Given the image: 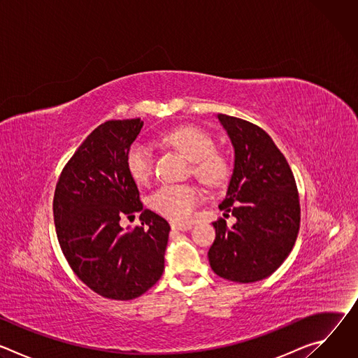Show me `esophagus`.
Returning a JSON list of instances; mask_svg holds the SVG:
<instances>
[{"mask_svg": "<svg viewBox=\"0 0 358 358\" xmlns=\"http://www.w3.org/2000/svg\"><path fill=\"white\" fill-rule=\"evenodd\" d=\"M171 228L174 231H189L192 228V224H182V225L181 224H173Z\"/></svg>", "mask_w": 358, "mask_h": 358, "instance_id": "obj_1", "label": "esophagus"}]
</instances>
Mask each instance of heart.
Instances as JSON below:
<instances>
[{
  "mask_svg": "<svg viewBox=\"0 0 358 358\" xmlns=\"http://www.w3.org/2000/svg\"><path fill=\"white\" fill-rule=\"evenodd\" d=\"M163 141L180 150L192 163V174L210 187L222 185L229 177L227 159L218 155L208 133L195 126H181L167 131ZM127 169L137 182H147L152 174V157L144 144H134L127 155ZM201 201V192L188 184L162 185L151 196V208L162 217L176 222H189Z\"/></svg>",
  "mask_w": 358,
  "mask_h": 358,
  "instance_id": "obj_1",
  "label": "heart"
}]
</instances>
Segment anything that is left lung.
<instances>
[{"label": "left lung", "mask_w": 358, "mask_h": 358, "mask_svg": "<svg viewBox=\"0 0 358 358\" xmlns=\"http://www.w3.org/2000/svg\"><path fill=\"white\" fill-rule=\"evenodd\" d=\"M234 147V170L220 208L236 222H213L208 250L213 271L228 280L252 283L271 276L287 258L300 227L293 173L271 136L246 120L218 115Z\"/></svg>", "instance_id": "8db88e82"}]
</instances>
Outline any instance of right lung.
I'll return each instance as SVG.
<instances>
[{"label":"right lung","mask_w":358,"mask_h":358,"mask_svg":"<svg viewBox=\"0 0 358 358\" xmlns=\"http://www.w3.org/2000/svg\"><path fill=\"white\" fill-rule=\"evenodd\" d=\"M140 119L97 126L68 162L54 196L58 241L76 276L97 294L131 300L155 286L164 272L169 222L143 210L127 169ZM141 213L143 227L120 225Z\"/></svg>","instance_id":"obj_1"}]
</instances>
